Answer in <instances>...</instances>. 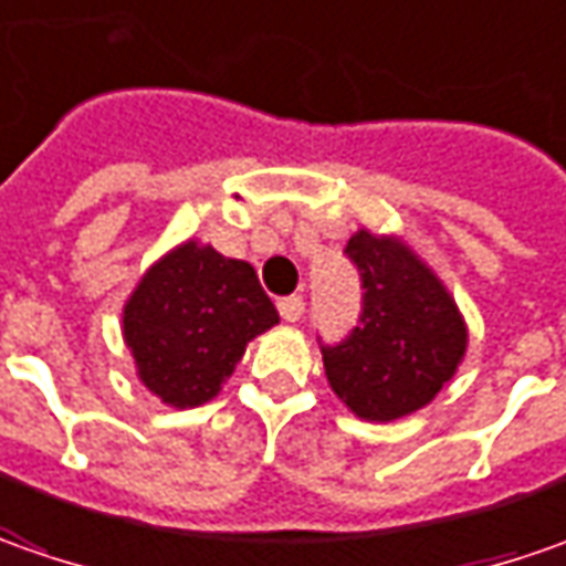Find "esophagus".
<instances>
[{"label": "esophagus", "mask_w": 566, "mask_h": 566, "mask_svg": "<svg viewBox=\"0 0 566 566\" xmlns=\"http://www.w3.org/2000/svg\"><path fill=\"white\" fill-rule=\"evenodd\" d=\"M303 297H297V294H291V297H282L279 301V313H282L284 322H297L303 316Z\"/></svg>", "instance_id": "1"}]
</instances>
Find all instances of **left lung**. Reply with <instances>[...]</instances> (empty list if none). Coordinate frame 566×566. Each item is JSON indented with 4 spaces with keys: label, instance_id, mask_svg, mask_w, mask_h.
Returning <instances> with one entry per match:
<instances>
[{
    "label": "left lung",
    "instance_id": "left-lung-1",
    "mask_svg": "<svg viewBox=\"0 0 566 566\" xmlns=\"http://www.w3.org/2000/svg\"><path fill=\"white\" fill-rule=\"evenodd\" d=\"M344 256L357 265L363 301L342 342L319 338L328 385L357 417H407L454 376L467 325L439 279L398 241L357 231Z\"/></svg>",
    "mask_w": 566,
    "mask_h": 566
}]
</instances>
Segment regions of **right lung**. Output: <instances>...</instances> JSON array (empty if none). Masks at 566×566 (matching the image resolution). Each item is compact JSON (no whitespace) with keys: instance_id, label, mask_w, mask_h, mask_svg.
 <instances>
[{"instance_id":"obj_1","label":"right lung","mask_w":566,"mask_h":566,"mask_svg":"<svg viewBox=\"0 0 566 566\" xmlns=\"http://www.w3.org/2000/svg\"><path fill=\"white\" fill-rule=\"evenodd\" d=\"M279 313L253 265L193 241L171 250L125 306V342L153 395L171 407L209 400Z\"/></svg>"}]
</instances>
